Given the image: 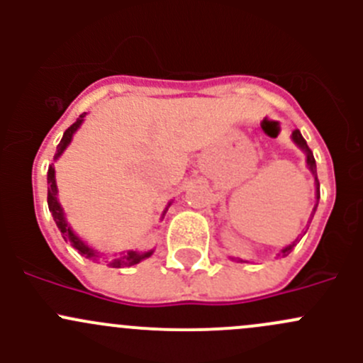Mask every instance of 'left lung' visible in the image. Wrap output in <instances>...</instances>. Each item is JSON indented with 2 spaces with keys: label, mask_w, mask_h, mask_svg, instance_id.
Masks as SVG:
<instances>
[{
  "label": "left lung",
  "mask_w": 363,
  "mask_h": 363,
  "mask_svg": "<svg viewBox=\"0 0 363 363\" xmlns=\"http://www.w3.org/2000/svg\"><path fill=\"white\" fill-rule=\"evenodd\" d=\"M291 138H294V142H295V144L298 145V147L302 149L303 152H306V161H307V167H309V170L313 172V177H314V186H316V205H314V208H313V214H311V219H313L314 212H316L318 202H320V181H318V174H316V161H314L313 151H311V149H309V145H307V142L303 140L302 133H300L298 130H295L294 133H291ZM303 233H306V232H303ZM300 239H302V235H300ZM300 239H296L295 242H291V244H290V246L283 247V250H281V252H279V256H288V255H290V252L294 251V247L296 246V242H298Z\"/></svg>",
  "instance_id": "left-lung-1"
}]
</instances>
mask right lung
I'll list each match as a JSON object with an SVG mask.
<instances>
[{"label":"right lung","mask_w":363,"mask_h":363,"mask_svg":"<svg viewBox=\"0 0 363 363\" xmlns=\"http://www.w3.org/2000/svg\"><path fill=\"white\" fill-rule=\"evenodd\" d=\"M84 116H86V112L82 113V116H79V119L75 121V123L72 124V126L68 128L67 131L63 133V138H61L60 145H57V151L56 155H54V160L60 158L61 155H63L65 149L68 147L69 142H72L73 138V133H75L77 130L80 128V124H82L84 121ZM47 182H49V188H47V203H49V211L50 214H52L54 221H56L57 228H60L61 235H63V239L67 240V242L72 244L73 247H75L77 251L80 252L82 256H86V258L89 259H98L101 258V255H98L96 251L93 250V247L87 246L86 242H84L80 237L75 235V232H73L72 228H69V225L67 223V218H65V212H63V207H61V203L57 202V186H56V172H54V167L50 164L49 167V172H47ZM152 255V251H126V252H121L119 256H113L111 262H107L108 267H113V269H126V267H131V265H137V263H140L142 259L149 258V256Z\"/></svg>","instance_id":"obj_1"}]
</instances>
